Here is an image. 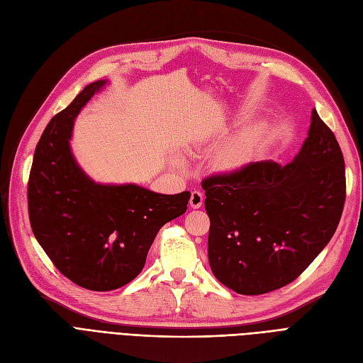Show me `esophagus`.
<instances>
[{"instance_id":"34e87169","label":"esophagus","mask_w":363,"mask_h":363,"mask_svg":"<svg viewBox=\"0 0 363 363\" xmlns=\"http://www.w3.org/2000/svg\"><path fill=\"white\" fill-rule=\"evenodd\" d=\"M203 203H204V195L199 192V191H194L191 194V199H189L191 207L192 208H199V207L203 206Z\"/></svg>"}]
</instances>
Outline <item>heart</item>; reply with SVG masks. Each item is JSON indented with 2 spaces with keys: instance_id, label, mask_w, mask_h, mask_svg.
Wrapping results in <instances>:
<instances>
[{
  "instance_id": "b5f03b06",
  "label": "heart",
  "mask_w": 363,
  "mask_h": 363,
  "mask_svg": "<svg viewBox=\"0 0 363 363\" xmlns=\"http://www.w3.org/2000/svg\"><path fill=\"white\" fill-rule=\"evenodd\" d=\"M213 132L203 130L195 136V144H204L210 138H213ZM261 140V129L249 128L225 143L213 157V164L218 171L231 172L245 167L252 159L258 143Z\"/></svg>"
}]
</instances>
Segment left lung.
Segmentation results:
<instances>
[{
    "mask_svg": "<svg viewBox=\"0 0 363 363\" xmlns=\"http://www.w3.org/2000/svg\"><path fill=\"white\" fill-rule=\"evenodd\" d=\"M208 262L233 291L255 296L293 282L323 251L345 201V164L312 109L308 138L286 165L252 162L203 180Z\"/></svg>",
    "mask_w": 363,
    "mask_h": 363,
    "instance_id": "left-lung-1",
    "label": "left lung"
}]
</instances>
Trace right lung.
<instances>
[{"label": "right lung", "instance_id": "right-lung-1", "mask_svg": "<svg viewBox=\"0 0 363 363\" xmlns=\"http://www.w3.org/2000/svg\"><path fill=\"white\" fill-rule=\"evenodd\" d=\"M96 81L48 123L28 180V215L37 242L72 282L109 291L141 273L157 231L182 216L191 192L156 194L138 184H101L70 150L74 118L104 89Z\"/></svg>", "mask_w": 363, "mask_h": 363}]
</instances>
